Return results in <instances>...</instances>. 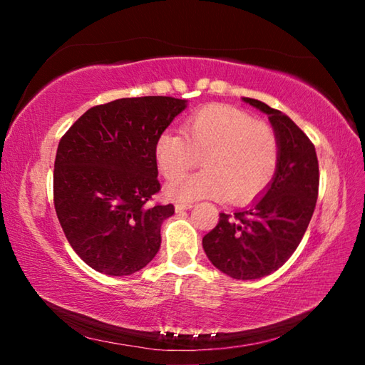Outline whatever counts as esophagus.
<instances>
[{
  "label": "esophagus",
  "mask_w": 365,
  "mask_h": 365,
  "mask_svg": "<svg viewBox=\"0 0 365 365\" xmlns=\"http://www.w3.org/2000/svg\"><path fill=\"white\" fill-rule=\"evenodd\" d=\"M191 207H193L191 202H177L175 212H183V211H187V209H191Z\"/></svg>",
  "instance_id": "obj_1"
}]
</instances>
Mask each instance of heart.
Instances as JSON below:
<instances>
[{
	"label": "heart",
	"instance_id": "heart-1",
	"mask_svg": "<svg viewBox=\"0 0 365 365\" xmlns=\"http://www.w3.org/2000/svg\"><path fill=\"white\" fill-rule=\"evenodd\" d=\"M203 156L205 169L181 179ZM280 146L267 123L227 104L197 109L183 133L164 130L154 143L160 175L174 182L168 196L175 201L230 200L248 205L261 197L279 169Z\"/></svg>",
	"mask_w": 365,
	"mask_h": 365
}]
</instances>
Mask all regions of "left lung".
<instances>
[{
    "mask_svg": "<svg viewBox=\"0 0 365 365\" xmlns=\"http://www.w3.org/2000/svg\"><path fill=\"white\" fill-rule=\"evenodd\" d=\"M245 103L269 115L280 146L279 169L261 200L228 215L202 238L209 261L237 280H256L285 264L301 243L319 195L316 148L306 133L267 104L252 98Z\"/></svg>",
    "mask_w": 365,
    "mask_h": 365,
    "instance_id": "8db88e82",
    "label": "left lung"
}]
</instances>
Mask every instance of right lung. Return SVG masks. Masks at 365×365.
<instances>
[{
	"mask_svg": "<svg viewBox=\"0 0 365 365\" xmlns=\"http://www.w3.org/2000/svg\"><path fill=\"white\" fill-rule=\"evenodd\" d=\"M187 103L122 98L88 109L61 138L54 209L67 242L96 272L132 275L158 255L174 206L148 205L160 190L154 143Z\"/></svg>",
	"mask_w": 365,
	"mask_h": 365,
	"instance_id": "obj_1",
	"label": "right lung"
}]
</instances>
